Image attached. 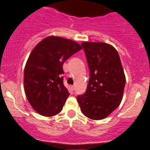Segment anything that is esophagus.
Wrapping results in <instances>:
<instances>
[{"mask_svg":"<svg viewBox=\"0 0 150 150\" xmlns=\"http://www.w3.org/2000/svg\"><path fill=\"white\" fill-rule=\"evenodd\" d=\"M75 85H72V86H71V90H72V91H74V90H75Z\"/></svg>","mask_w":150,"mask_h":150,"instance_id":"34e87169","label":"esophagus"}]
</instances>
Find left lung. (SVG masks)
<instances>
[{
    "mask_svg": "<svg viewBox=\"0 0 150 150\" xmlns=\"http://www.w3.org/2000/svg\"><path fill=\"white\" fill-rule=\"evenodd\" d=\"M90 71L86 91L77 96L82 113L93 120L106 118L120 105L126 79L116 50L105 42H84Z\"/></svg>",
    "mask_w": 150,
    "mask_h": 150,
    "instance_id": "1",
    "label": "left lung"
}]
</instances>
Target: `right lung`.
I'll return each instance as SVG.
<instances>
[{
  "label": "right lung",
  "mask_w": 150,
  "mask_h": 150,
  "mask_svg": "<svg viewBox=\"0 0 150 150\" xmlns=\"http://www.w3.org/2000/svg\"><path fill=\"white\" fill-rule=\"evenodd\" d=\"M82 46L71 40L48 37L35 47L24 70V89L35 111L52 116L62 110L70 93L63 84L64 62Z\"/></svg>",
  "instance_id": "obj_1"
}]
</instances>
